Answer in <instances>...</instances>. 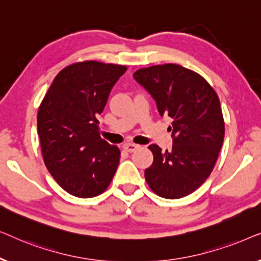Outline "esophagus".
Here are the masks:
<instances>
[{
	"label": "esophagus",
	"mask_w": 261,
	"mask_h": 261,
	"mask_svg": "<svg viewBox=\"0 0 261 261\" xmlns=\"http://www.w3.org/2000/svg\"><path fill=\"white\" fill-rule=\"evenodd\" d=\"M138 147H139V145H135V144H133V142H127V144L123 145V149L127 152H134Z\"/></svg>",
	"instance_id": "obj_1"
}]
</instances>
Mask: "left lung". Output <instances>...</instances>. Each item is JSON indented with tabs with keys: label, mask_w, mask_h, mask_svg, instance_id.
Here are the masks:
<instances>
[{
	"label": "left lung",
	"mask_w": 261,
	"mask_h": 261,
	"mask_svg": "<svg viewBox=\"0 0 261 261\" xmlns=\"http://www.w3.org/2000/svg\"><path fill=\"white\" fill-rule=\"evenodd\" d=\"M133 77L154 98L160 115L172 119V148L163 152L158 145L148 146L153 163L145 179L160 197L188 196L210 176L222 147L219 96L201 74L177 64L142 67Z\"/></svg>",
	"instance_id": "8db88e82"
}]
</instances>
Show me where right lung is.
<instances>
[{
    "label": "right lung",
    "mask_w": 261,
    "mask_h": 261,
    "mask_svg": "<svg viewBox=\"0 0 261 261\" xmlns=\"http://www.w3.org/2000/svg\"><path fill=\"white\" fill-rule=\"evenodd\" d=\"M127 67L85 60L64 67L38 112V134L48 172L69 194L90 198L106 191L120 149L99 135L97 116Z\"/></svg>",
    "instance_id": "right-lung-1"
}]
</instances>
